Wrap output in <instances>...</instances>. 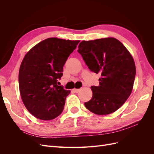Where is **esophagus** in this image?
Listing matches in <instances>:
<instances>
[{"label":"esophagus","instance_id":"obj_1","mask_svg":"<svg viewBox=\"0 0 154 154\" xmlns=\"http://www.w3.org/2000/svg\"><path fill=\"white\" fill-rule=\"evenodd\" d=\"M73 91L75 92H78L79 91H80V89H79V88H74Z\"/></svg>","mask_w":154,"mask_h":154}]
</instances>
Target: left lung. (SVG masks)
<instances>
[{"label": "left lung", "mask_w": 154, "mask_h": 154, "mask_svg": "<svg viewBox=\"0 0 154 154\" xmlns=\"http://www.w3.org/2000/svg\"><path fill=\"white\" fill-rule=\"evenodd\" d=\"M80 53L88 69L101 75L98 86H92V97L84 103L86 108L98 115L114 112L131 94L136 76L132 55L123 44L114 38L82 41Z\"/></svg>", "instance_id": "1"}]
</instances>
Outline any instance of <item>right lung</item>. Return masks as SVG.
<instances>
[{
  "label": "right lung",
  "instance_id": "add662e5",
  "mask_svg": "<svg viewBox=\"0 0 154 154\" xmlns=\"http://www.w3.org/2000/svg\"><path fill=\"white\" fill-rule=\"evenodd\" d=\"M80 40L49 38L34 46L20 67L18 83L23 103L42 120H51L62 112L71 91L58 85L63 67Z\"/></svg>",
  "mask_w": 154,
  "mask_h": 154
}]
</instances>
